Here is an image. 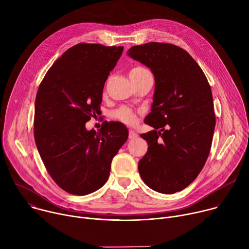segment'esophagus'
Here are the masks:
<instances>
[{"instance_id":"esophagus-1","label":"esophagus","mask_w":249,"mask_h":249,"mask_svg":"<svg viewBox=\"0 0 249 249\" xmlns=\"http://www.w3.org/2000/svg\"><path fill=\"white\" fill-rule=\"evenodd\" d=\"M137 137H138V134L134 130H129V139L130 140H134Z\"/></svg>"}]
</instances>
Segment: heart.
I'll list each match as a JSON object with an SVG mask.
<instances>
[{"instance_id": "b5f03b06", "label": "heart", "mask_w": 249, "mask_h": 249, "mask_svg": "<svg viewBox=\"0 0 249 249\" xmlns=\"http://www.w3.org/2000/svg\"><path fill=\"white\" fill-rule=\"evenodd\" d=\"M149 73L150 71L148 69L141 66H136L130 71V78L132 81H138ZM113 116L127 125H133L137 122V112L128 107V106H121V107L114 111Z\"/></svg>"}]
</instances>
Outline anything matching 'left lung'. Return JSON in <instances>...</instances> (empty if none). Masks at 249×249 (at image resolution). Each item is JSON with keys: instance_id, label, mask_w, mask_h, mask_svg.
<instances>
[{"instance_id": "1", "label": "left lung", "mask_w": 249, "mask_h": 249, "mask_svg": "<svg viewBox=\"0 0 249 249\" xmlns=\"http://www.w3.org/2000/svg\"><path fill=\"white\" fill-rule=\"evenodd\" d=\"M127 54L155 77L154 102L145 118L155 130L141 134L149 147L139 173L157 192L181 191L196 179L211 150L216 125L211 87L196 61L176 45L149 42Z\"/></svg>"}]
</instances>
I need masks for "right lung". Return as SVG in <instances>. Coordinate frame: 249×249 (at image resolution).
I'll list each match as a JSON object with an SVG mask.
<instances>
[{
    "instance_id": "obj_1",
    "label": "right lung",
    "mask_w": 249,
    "mask_h": 249,
    "mask_svg": "<svg viewBox=\"0 0 249 249\" xmlns=\"http://www.w3.org/2000/svg\"><path fill=\"white\" fill-rule=\"evenodd\" d=\"M123 49L79 43L55 61L38 88L35 144L52 179L70 194L84 196L102 187L128 139L120 122L104 121L98 132L86 129L100 109L104 84Z\"/></svg>"
}]
</instances>
